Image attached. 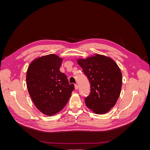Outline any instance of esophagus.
<instances>
[{"mask_svg":"<svg viewBox=\"0 0 150 150\" xmlns=\"http://www.w3.org/2000/svg\"><path fill=\"white\" fill-rule=\"evenodd\" d=\"M74 88H75V89L77 90V89H78V85H77V84H75V86H74Z\"/></svg>","mask_w":150,"mask_h":150,"instance_id":"1","label":"esophagus"}]
</instances>
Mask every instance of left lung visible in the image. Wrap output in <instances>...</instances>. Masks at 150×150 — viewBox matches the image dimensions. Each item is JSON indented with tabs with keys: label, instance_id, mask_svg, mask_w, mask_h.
Here are the masks:
<instances>
[{
	"label": "left lung",
	"instance_id": "left-lung-1",
	"mask_svg": "<svg viewBox=\"0 0 150 150\" xmlns=\"http://www.w3.org/2000/svg\"><path fill=\"white\" fill-rule=\"evenodd\" d=\"M78 63L91 84L90 94L84 99L86 105L96 114L108 112L121 93L122 74L119 67L112 59L100 54L79 59Z\"/></svg>",
	"mask_w": 150,
	"mask_h": 150
}]
</instances>
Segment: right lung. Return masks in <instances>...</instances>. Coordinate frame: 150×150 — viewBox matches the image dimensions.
Listing matches in <instances>:
<instances>
[{
    "label": "right lung",
    "instance_id": "1",
    "mask_svg": "<svg viewBox=\"0 0 150 150\" xmlns=\"http://www.w3.org/2000/svg\"><path fill=\"white\" fill-rule=\"evenodd\" d=\"M62 59L55 54L37 58L29 66L26 82L30 96L38 110L48 116L66 106L74 89L59 70Z\"/></svg>",
    "mask_w": 150,
    "mask_h": 150
}]
</instances>
